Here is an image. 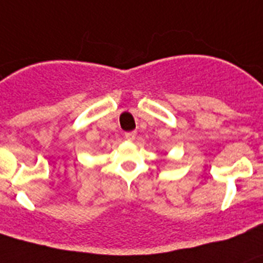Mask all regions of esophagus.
I'll return each mask as SVG.
<instances>
[{"instance_id":"1","label":"esophagus","mask_w":263,"mask_h":263,"mask_svg":"<svg viewBox=\"0 0 263 263\" xmlns=\"http://www.w3.org/2000/svg\"><path fill=\"white\" fill-rule=\"evenodd\" d=\"M124 137H126L127 140H129V141H132V140H135V137H136V131L126 132V134H124Z\"/></svg>"}]
</instances>
